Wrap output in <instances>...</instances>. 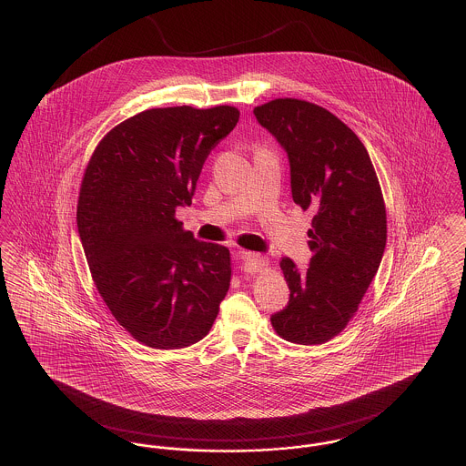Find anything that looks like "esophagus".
I'll return each instance as SVG.
<instances>
[{
  "label": "esophagus",
  "instance_id": "1",
  "mask_svg": "<svg viewBox=\"0 0 466 466\" xmlns=\"http://www.w3.org/2000/svg\"><path fill=\"white\" fill-rule=\"evenodd\" d=\"M238 262L241 264L246 272H251V274L258 272V270H262V268H266L268 266L264 257H260L257 253H249V251H239L238 253Z\"/></svg>",
  "mask_w": 466,
  "mask_h": 466
}]
</instances>
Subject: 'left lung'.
<instances>
[{
    "instance_id": "left-lung-1",
    "label": "left lung",
    "mask_w": 466,
    "mask_h": 466,
    "mask_svg": "<svg viewBox=\"0 0 466 466\" xmlns=\"http://www.w3.org/2000/svg\"><path fill=\"white\" fill-rule=\"evenodd\" d=\"M253 113L289 156L293 202L314 215L308 270L283 257L289 300L270 323L289 342L323 344L346 329L380 266L386 209L379 179L363 143L330 111L285 97Z\"/></svg>"
}]
</instances>
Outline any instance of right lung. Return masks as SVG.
I'll return each mask as SVG.
<instances>
[{
  "instance_id": "right-lung-1",
  "label": "right lung",
  "mask_w": 466,
  "mask_h": 466,
  "mask_svg": "<svg viewBox=\"0 0 466 466\" xmlns=\"http://www.w3.org/2000/svg\"><path fill=\"white\" fill-rule=\"evenodd\" d=\"M238 122L234 106L141 111L90 157L76 208L90 274L115 319L150 348L196 344L228 291L230 251L198 241L175 213Z\"/></svg>"
}]
</instances>
